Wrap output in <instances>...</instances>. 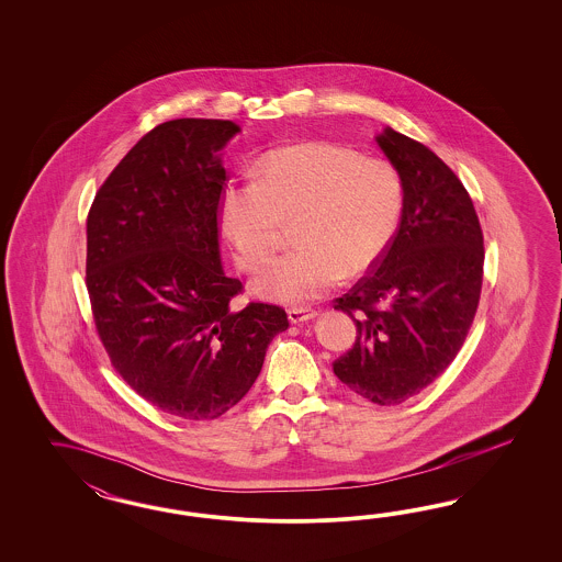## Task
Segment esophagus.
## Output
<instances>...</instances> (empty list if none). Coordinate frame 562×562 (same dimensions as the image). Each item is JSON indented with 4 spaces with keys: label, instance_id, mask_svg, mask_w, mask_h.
<instances>
[{
    "label": "esophagus",
    "instance_id": "esophagus-1",
    "mask_svg": "<svg viewBox=\"0 0 562 562\" xmlns=\"http://www.w3.org/2000/svg\"><path fill=\"white\" fill-rule=\"evenodd\" d=\"M313 317H317V311L311 308V306H292V308H289L290 324H303V322H308Z\"/></svg>",
    "mask_w": 562,
    "mask_h": 562
}]
</instances>
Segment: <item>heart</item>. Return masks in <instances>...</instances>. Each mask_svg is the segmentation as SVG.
<instances>
[{
	"instance_id": "obj_1",
	"label": "heart",
	"mask_w": 562,
	"mask_h": 562,
	"mask_svg": "<svg viewBox=\"0 0 562 562\" xmlns=\"http://www.w3.org/2000/svg\"><path fill=\"white\" fill-rule=\"evenodd\" d=\"M404 189L392 162L329 142L276 148L259 179H235L222 191V224L238 266L259 272L294 228L296 249L280 257L257 290L280 303H306L334 289L344 273L371 270L390 247Z\"/></svg>"
}]
</instances>
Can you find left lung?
Wrapping results in <instances>:
<instances>
[{
	"instance_id": "8db88e82",
	"label": "left lung",
	"mask_w": 562,
	"mask_h": 562,
	"mask_svg": "<svg viewBox=\"0 0 562 562\" xmlns=\"http://www.w3.org/2000/svg\"><path fill=\"white\" fill-rule=\"evenodd\" d=\"M376 144L402 179V218L371 272L334 301L357 324L334 373L376 406H397L458 357L480 303L484 237L470 193L437 154L392 127Z\"/></svg>"
}]
</instances>
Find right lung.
<instances>
[{"instance_id":"obj_1","label":"right lung","mask_w":562,"mask_h":562,"mask_svg":"<svg viewBox=\"0 0 562 562\" xmlns=\"http://www.w3.org/2000/svg\"><path fill=\"white\" fill-rule=\"evenodd\" d=\"M222 120L156 125L123 156L86 221V289L111 364L154 408L214 420L256 383L266 350L289 329L282 306L249 303L224 276Z\"/></svg>"}]
</instances>
